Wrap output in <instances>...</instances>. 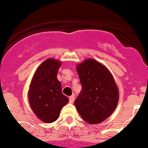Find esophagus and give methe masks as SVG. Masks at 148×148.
I'll use <instances>...</instances> for the list:
<instances>
[{
	"label": "esophagus",
	"mask_w": 148,
	"mask_h": 148,
	"mask_svg": "<svg viewBox=\"0 0 148 148\" xmlns=\"http://www.w3.org/2000/svg\"><path fill=\"white\" fill-rule=\"evenodd\" d=\"M74 100H75V97L73 96V95L69 97V102H70V103H73V101H74Z\"/></svg>",
	"instance_id": "esophagus-1"
}]
</instances>
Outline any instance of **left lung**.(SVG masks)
I'll list each match as a JSON object with an SVG mask.
<instances>
[{
  "instance_id": "8db88e82",
  "label": "left lung",
  "mask_w": 148,
  "mask_h": 148,
  "mask_svg": "<svg viewBox=\"0 0 148 148\" xmlns=\"http://www.w3.org/2000/svg\"><path fill=\"white\" fill-rule=\"evenodd\" d=\"M82 90L75 106L82 119L89 124L105 121L119 101V90L112 74L103 65L89 59L77 66Z\"/></svg>"
}]
</instances>
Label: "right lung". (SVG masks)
Instances as JSON below:
<instances>
[{"mask_svg":"<svg viewBox=\"0 0 148 148\" xmlns=\"http://www.w3.org/2000/svg\"><path fill=\"white\" fill-rule=\"evenodd\" d=\"M61 62L48 59L38 67L29 86V101L34 112L46 123L55 121L69 99L62 94L56 75Z\"/></svg>","mask_w":148,"mask_h":148,"instance_id":"obj_1","label":"right lung"}]
</instances>
